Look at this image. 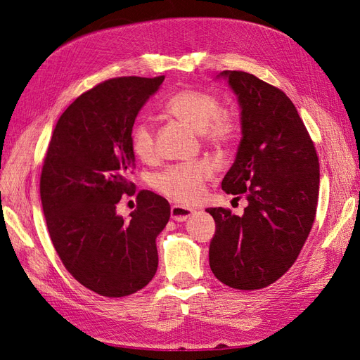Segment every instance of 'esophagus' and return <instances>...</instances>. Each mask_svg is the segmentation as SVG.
I'll return each instance as SVG.
<instances>
[{"instance_id": "obj_1", "label": "esophagus", "mask_w": 360, "mask_h": 360, "mask_svg": "<svg viewBox=\"0 0 360 360\" xmlns=\"http://www.w3.org/2000/svg\"><path fill=\"white\" fill-rule=\"evenodd\" d=\"M195 213H197V212L191 209V207H183V205H179V204L171 207V217L177 222H183V221L189 219V217L193 216Z\"/></svg>"}]
</instances>
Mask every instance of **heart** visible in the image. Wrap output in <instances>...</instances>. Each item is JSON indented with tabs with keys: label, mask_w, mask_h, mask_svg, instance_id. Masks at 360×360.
Returning <instances> with one entry per match:
<instances>
[{
	"label": "heart",
	"mask_w": 360,
	"mask_h": 360,
	"mask_svg": "<svg viewBox=\"0 0 360 360\" xmlns=\"http://www.w3.org/2000/svg\"><path fill=\"white\" fill-rule=\"evenodd\" d=\"M221 101L209 91L184 89L168 97L163 110L179 118L195 132L216 144L230 143L236 135L234 118L221 111ZM130 146L141 160H150L155 156L153 126L147 120H139L132 127ZM213 168L205 162L192 165H176L158 174L155 188L179 202H193L202 197L204 181L210 179Z\"/></svg>",
	"instance_id": "1"
}]
</instances>
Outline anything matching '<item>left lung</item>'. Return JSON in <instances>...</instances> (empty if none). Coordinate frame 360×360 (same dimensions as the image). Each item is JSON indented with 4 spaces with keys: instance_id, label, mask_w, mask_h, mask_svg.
Segmentation results:
<instances>
[{
    "instance_id": "1",
    "label": "left lung",
    "mask_w": 360,
    "mask_h": 360,
    "mask_svg": "<svg viewBox=\"0 0 360 360\" xmlns=\"http://www.w3.org/2000/svg\"><path fill=\"white\" fill-rule=\"evenodd\" d=\"M240 110L242 138L222 191L248 201L242 216L222 207L205 212L216 231L210 269L222 284L259 290L294 264L307 242L319 201L320 165L296 106L257 76L224 70Z\"/></svg>"
}]
</instances>
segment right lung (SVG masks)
Segmentation results:
<instances>
[{
  "label": "right lung",
  "instance_id": "right-lung-1",
  "mask_svg": "<svg viewBox=\"0 0 360 360\" xmlns=\"http://www.w3.org/2000/svg\"><path fill=\"white\" fill-rule=\"evenodd\" d=\"M163 79L115 78L81 94L58 118L43 163L40 198L53 248L69 274L101 296H129L156 275L168 201L141 191L129 221L115 209L134 189L135 120Z\"/></svg>",
  "mask_w": 360,
  "mask_h": 360
}]
</instances>
